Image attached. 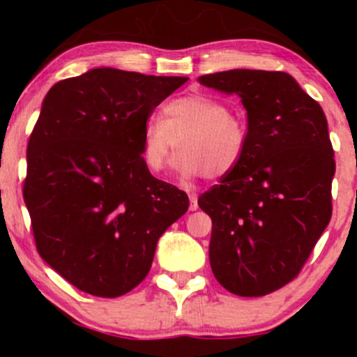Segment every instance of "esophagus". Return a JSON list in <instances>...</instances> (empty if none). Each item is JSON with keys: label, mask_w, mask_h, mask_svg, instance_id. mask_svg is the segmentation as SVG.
<instances>
[{"label": "esophagus", "mask_w": 357, "mask_h": 357, "mask_svg": "<svg viewBox=\"0 0 357 357\" xmlns=\"http://www.w3.org/2000/svg\"><path fill=\"white\" fill-rule=\"evenodd\" d=\"M190 210L196 211L198 210V195L196 192H190Z\"/></svg>", "instance_id": "esophagus-1"}]
</instances>
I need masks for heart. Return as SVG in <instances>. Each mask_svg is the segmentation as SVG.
Returning a JSON list of instances; mask_svg holds the SVG:
<instances>
[{
    "label": "heart",
    "instance_id": "b5f03b06",
    "mask_svg": "<svg viewBox=\"0 0 357 357\" xmlns=\"http://www.w3.org/2000/svg\"><path fill=\"white\" fill-rule=\"evenodd\" d=\"M165 121L147 119L142 129V158L151 171L165 167L174 144L173 169L191 179L220 178L238 165L247 146L243 122L230 116L223 102L204 93H188L165 107Z\"/></svg>",
    "mask_w": 357,
    "mask_h": 357
}]
</instances>
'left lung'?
<instances>
[{
	"instance_id": "1",
	"label": "left lung",
	"mask_w": 357,
	"mask_h": 357,
	"mask_svg": "<svg viewBox=\"0 0 357 357\" xmlns=\"http://www.w3.org/2000/svg\"><path fill=\"white\" fill-rule=\"evenodd\" d=\"M199 84L238 96L247 110L238 165L198 199L213 221V275L235 296H267L297 277L329 225L335 162L327 119L285 72L235 68Z\"/></svg>"
}]
</instances>
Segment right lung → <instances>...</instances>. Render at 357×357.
Wrapping results in <instances>:
<instances>
[{"instance_id": "1", "label": "right lung", "mask_w": 357, "mask_h": 357, "mask_svg": "<svg viewBox=\"0 0 357 357\" xmlns=\"http://www.w3.org/2000/svg\"><path fill=\"white\" fill-rule=\"evenodd\" d=\"M188 77L99 67L48 90L26 149L23 198L40 257L82 292L119 297L190 206L142 159V129Z\"/></svg>"}]
</instances>
